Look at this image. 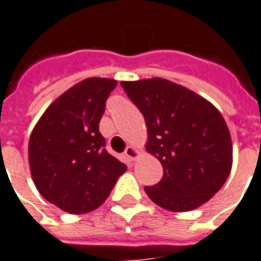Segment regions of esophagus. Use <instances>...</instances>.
Listing matches in <instances>:
<instances>
[{
  "mask_svg": "<svg viewBox=\"0 0 261 261\" xmlns=\"http://www.w3.org/2000/svg\"><path fill=\"white\" fill-rule=\"evenodd\" d=\"M124 154L128 160H131V161H136L137 158L140 156V149L137 148V147H134V145H128V147L125 148Z\"/></svg>",
  "mask_w": 261,
  "mask_h": 261,
  "instance_id": "1",
  "label": "esophagus"
}]
</instances>
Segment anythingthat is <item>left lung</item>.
<instances>
[{
	"label": "left lung",
	"instance_id": "8db88e82",
	"mask_svg": "<svg viewBox=\"0 0 261 261\" xmlns=\"http://www.w3.org/2000/svg\"><path fill=\"white\" fill-rule=\"evenodd\" d=\"M147 125L145 149L161 162L162 179L148 198L172 212L206 203L232 171L233 148L225 118L187 87L161 77L121 82Z\"/></svg>",
	"mask_w": 261,
	"mask_h": 261
}]
</instances>
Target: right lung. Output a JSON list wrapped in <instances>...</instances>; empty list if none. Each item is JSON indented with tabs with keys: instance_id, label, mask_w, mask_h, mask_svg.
Wrapping results in <instances>:
<instances>
[{
	"instance_id": "1",
	"label": "right lung",
	"mask_w": 261,
	"mask_h": 261,
	"mask_svg": "<svg viewBox=\"0 0 261 261\" xmlns=\"http://www.w3.org/2000/svg\"><path fill=\"white\" fill-rule=\"evenodd\" d=\"M116 86L114 79L82 80L49 106L31 133L28 160L36 189L67 213H89L103 205L127 169L106 151L99 131Z\"/></svg>"
}]
</instances>
